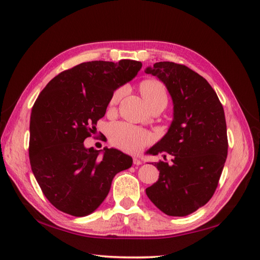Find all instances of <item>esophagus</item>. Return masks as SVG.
Wrapping results in <instances>:
<instances>
[{"label":"esophagus","instance_id":"obj_1","mask_svg":"<svg viewBox=\"0 0 260 260\" xmlns=\"http://www.w3.org/2000/svg\"><path fill=\"white\" fill-rule=\"evenodd\" d=\"M133 164H134V165H142V160L140 158L134 157V158H133Z\"/></svg>","mask_w":260,"mask_h":260}]
</instances>
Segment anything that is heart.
Returning <instances> with one entry per match:
<instances>
[{
  "label": "heart",
  "instance_id": "b5f03b06",
  "mask_svg": "<svg viewBox=\"0 0 260 260\" xmlns=\"http://www.w3.org/2000/svg\"><path fill=\"white\" fill-rule=\"evenodd\" d=\"M140 90L150 111L156 108L164 110L167 106L168 93L161 82L157 80H145L140 84ZM124 92V87H118L114 90L110 100V107L117 104ZM108 136L114 146L128 153L140 152L150 142V135L146 131L123 122L112 124L108 129Z\"/></svg>",
  "mask_w": 260,
  "mask_h": 260
}]
</instances>
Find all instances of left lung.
I'll return each instance as SVG.
<instances>
[{
	"instance_id": "left-lung-1",
	"label": "left lung",
	"mask_w": 260,
	"mask_h": 260,
	"mask_svg": "<svg viewBox=\"0 0 260 260\" xmlns=\"http://www.w3.org/2000/svg\"><path fill=\"white\" fill-rule=\"evenodd\" d=\"M165 84L174 102L167 134L149 149L173 156L155 162L158 180L146 195L168 216H186L207 204L218 186L228 152L224 108L203 76L183 64L158 62L146 69Z\"/></svg>"
}]
</instances>
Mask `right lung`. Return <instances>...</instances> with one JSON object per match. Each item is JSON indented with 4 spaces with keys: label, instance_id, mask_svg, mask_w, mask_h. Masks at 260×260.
Instances as JSON below:
<instances>
[{
    "label": "right lung",
    "instance_id": "right-lung-1",
    "mask_svg": "<svg viewBox=\"0 0 260 260\" xmlns=\"http://www.w3.org/2000/svg\"><path fill=\"white\" fill-rule=\"evenodd\" d=\"M142 63L93 61L65 70L48 82L32 107L28 156L42 191L54 207L86 216L104 202L112 180L133 159L120 150L84 147L96 132L111 96L131 81Z\"/></svg>",
    "mask_w": 260,
    "mask_h": 260
}]
</instances>
